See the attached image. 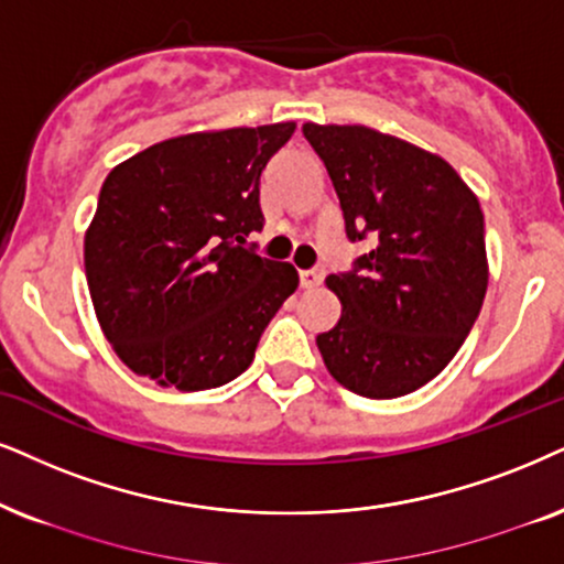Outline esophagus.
<instances>
[{
  "label": "esophagus",
  "instance_id": "obj_1",
  "mask_svg": "<svg viewBox=\"0 0 564 564\" xmlns=\"http://www.w3.org/2000/svg\"><path fill=\"white\" fill-rule=\"evenodd\" d=\"M323 278H325V270L323 268H310V270H299V281H302V286L304 289H315V286H319V283H323Z\"/></svg>",
  "mask_w": 564,
  "mask_h": 564
}]
</instances>
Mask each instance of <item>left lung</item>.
Wrapping results in <instances>:
<instances>
[{"instance_id":"left-lung-1","label":"left lung","mask_w":564,"mask_h":564,"mask_svg":"<svg viewBox=\"0 0 564 564\" xmlns=\"http://www.w3.org/2000/svg\"><path fill=\"white\" fill-rule=\"evenodd\" d=\"M325 163L346 237L375 239L327 275L344 312L317 335L325 367L356 395L413 393L451 365L487 294L479 199L440 155L361 124L302 127Z\"/></svg>"}]
</instances>
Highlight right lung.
Listing matches in <instances>:
<instances>
[{"label":"right lung","instance_id":"right-lung-1","mask_svg":"<svg viewBox=\"0 0 564 564\" xmlns=\"http://www.w3.org/2000/svg\"><path fill=\"white\" fill-rule=\"evenodd\" d=\"M294 122L163 140L106 176L85 234L98 323L134 375L195 393L231 382L299 286L260 258V174Z\"/></svg>","mask_w":564,"mask_h":564}]
</instances>
